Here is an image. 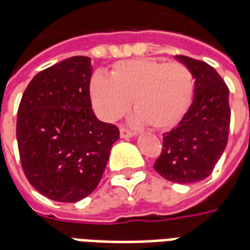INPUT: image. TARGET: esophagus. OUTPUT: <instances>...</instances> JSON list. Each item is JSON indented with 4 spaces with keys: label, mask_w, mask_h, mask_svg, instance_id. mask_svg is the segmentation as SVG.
Listing matches in <instances>:
<instances>
[{
    "label": "esophagus",
    "mask_w": 250,
    "mask_h": 250,
    "mask_svg": "<svg viewBox=\"0 0 250 250\" xmlns=\"http://www.w3.org/2000/svg\"><path fill=\"white\" fill-rule=\"evenodd\" d=\"M136 134L134 131L128 130V128H125V127H120V138H134Z\"/></svg>",
    "instance_id": "obj_1"
}]
</instances>
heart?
I'll use <instances>...</instances> for the list:
<instances>
[{"instance_id":"obj_1","label":"heart","mask_w":250,"mask_h":250,"mask_svg":"<svg viewBox=\"0 0 250 250\" xmlns=\"http://www.w3.org/2000/svg\"><path fill=\"white\" fill-rule=\"evenodd\" d=\"M194 93V76L188 65L158 59H135L116 62L109 77L95 73L89 95L103 119H119L128 111L130 100L138 119L155 130H170L188 112Z\"/></svg>"}]
</instances>
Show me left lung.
Instances as JSON below:
<instances>
[{
    "mask_svg": "<svg viewBox=\"0 0 250 250\" xmlns=\"http://www.w3.org/2000/svg\"><path fill=\"white\" fill-rule=\"evenodd\" d=\"M175 59L188 66L194 79V99L179 125L163 134L155 171L177 184L208 178L228 143L230 125L229 88L213 66L191 57Z\"/></svg>",
    "mask_w": 250,
    "mask_h": 250,
    "instance_id": "obj_1",
    "label": "left lung"
}]
</instances>
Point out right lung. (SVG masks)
Here are the masks:
<instances>
[{"label": "right lung", "mask_w": 250, "mask_h": 250, "mask_svg": "<svg viewBox=\"0 0 250 250\" xmlns=\"http://www.w3.org/2000/svg\"><path fill=\"white\" fill-rule=\"evenodd\" d=\"M91 59L69 57L39 72L21 98L17 143L25 177L46 198L77 202L92 193L119 139L95 116Z\"/></svg>", "instance_id": "add662e5"}]
</instances>
